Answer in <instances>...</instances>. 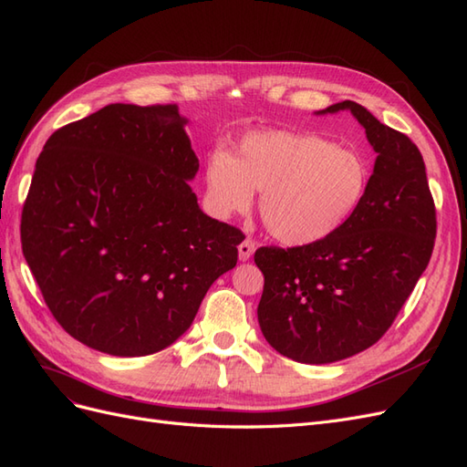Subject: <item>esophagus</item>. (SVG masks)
Here are the masks:
<instances>
[{"label": "esophagus", "instance_id": "1", "mask_svg": "<svg viewBox=\"0 0 467 467\" xmlns=\"http://www.w3.org/2000/svg\"><path fill=\"white\" fill-rule=\"evenodd\" d=\"M254 250H256L254 241H252V238H244V241L238 244V258H241L243 262H246L252 254H254Z\"/></svg>", "mask_w": 467, "mask_h": 467}]
</instances>
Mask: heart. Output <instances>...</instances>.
<instances>
[{
    "label": "heart",
    "instance_id": "b5f03b06",
    "mask_svg": "<svg viewBox=\"0 0 467 467\" xmlns=\"http://www.w3.org/2000/svg\"><path fill=\"white\" fill-rule=\"evenodd\" d=\"M207 192L219 215L244 213L260 192L262 223L275 241L305 246L335 234L364 203L366 158L348 146L293 130H258L233 154L207 160Z\"/></svg>",
    "mask_w": 467,
    "mask_h": 467
}]
</instances>
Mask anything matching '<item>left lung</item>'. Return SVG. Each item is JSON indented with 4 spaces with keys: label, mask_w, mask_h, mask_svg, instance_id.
Listing matches in <instances>:
<instances>
[{
    "label": "left lung",
    "mask_w": 467,
    "mask_h": 467,
    "mask_svg": "<svg viewBox=\"0 0 467 467\" xmlns=\"http://www.w3.org/2000/svg\"><path fill=\"white\" fill-rule=\"evenodd\" d=\"M350 109L378 152L364 203L323 241L262 246L258 305L262 335L279 354L301 364H330L374 346L429 265L436 207L422 154L403 132L379 123L356 101Z\"/></svg>",
    "instance_id": "left-lung-1"
}]
</instances>
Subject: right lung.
I'll return each mask as SVG.
<instances>
[{
    "label": "right lung",
    "mask_w": 467,
    "mask_h": 467,
    "mask_svg": "<svg viewBox=\"0 0 467 467\" xmlns=\"http://www.w3.org/2000/svg\"><path fill=\"white\" fill-rule=\"evenodd\" d=\"M176 103H111L50 135L21 213L23 256L70 337L149 356L190 328L238 260L241 229L207 217Z\"/></svg>",
    "instance_id": "right-lung-1"
}]
</instances>
